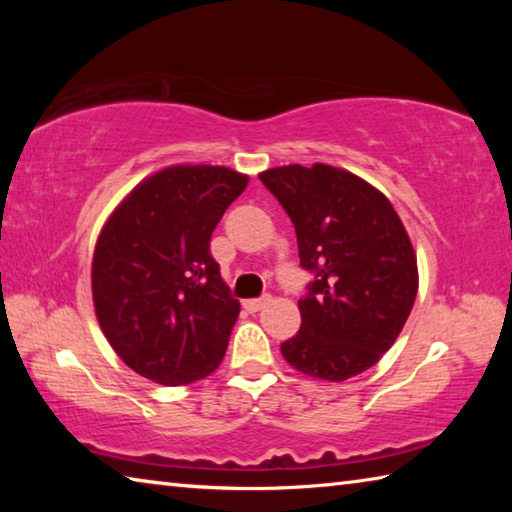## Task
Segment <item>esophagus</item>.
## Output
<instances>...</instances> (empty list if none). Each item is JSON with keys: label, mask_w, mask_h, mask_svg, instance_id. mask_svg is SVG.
I'll list each match as a JSON object with an SVG mask.
<instances>
[{"label": "esophagus", "mask_w": 512, "mask_h": 512, "mask_svg": "<svg viewBox=\"0 0 512 512\" xmlns=\"http://www.w3.org/2000/svg\"><path fill=\"white\" fill-rule=\"evenodd\" d=\"M268 296H264V298H253V300H246L244 302V307L248 309V311H259V309H264L266 305H268Z\"/></svg>", "instance_id": "34e87169"}]
</instances>
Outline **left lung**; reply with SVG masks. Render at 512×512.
I'll list each match as a JSON object with an SVG mask.
<instances>
[{"mask_svg":"<svg viewBox=\"0 0 512 512\" xmlns=\"http://www.w3.org/2000/svg\"><path fill=\"white\" fill-rule=\"evenodd\" d=\"M259 180L289 214L300 266L314 275L298 300L300 332L280 345L282 357L325 381L372 368L418 296V262L391 201L329 164L275 167Z\"/></svg>","mask_w":512,"mask_h":512,"instance_id":"left-lung-1","label":"left lung"}]
</instances>
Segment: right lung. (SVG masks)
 <instances>
[{"instance_id":"right-lung-1","label":"right lung","mask_w":512,"mask_h":512,"mask_svg":"<svg viewBox=\"0 0 512 512\" xmlns=\"http://www.w3.org/2000/svg\"><path fill=\"white\" fill-rule=\"evenodd\" d=\"M248 176L178 164L137 185L103 225L92 259L99 325L137 375L183 386L219 368L239 300L210 239Z\"/></svg>"}]
</instances>
